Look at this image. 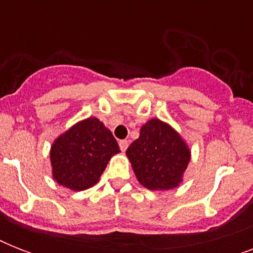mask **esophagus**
Here are the masks:
<instances>
[{
    "instance_id": "34e87169",
    "label": "esophagus",
    "mask_w": 253,
    "mask_h": 253,
    "mask_svg": "<svg viewBox=\"0 0 253 253\" xmlns=\"http://www.w3.org/2000/svg\"><path fill=\"white\" fill-rule=\"evenodd\" d=\"M127 147H128V142L127 140H119V148H121L122 152H125L127 150Z\"/></svg>"
}]
</instances>
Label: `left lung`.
<instances>
[{"label": "left lung", "instance_id": "left-lung-1", "mask_svg": "<svg viewBox=\"0 0 253 253\" xmlns=\"http://www.w3.org/2000/svg\"><path fill=\"white\" fill-rule=\"evenodd\" d=\"M126 155L138 181L150 190L177 188L190 162V150L184 139L158 118L143 125Z\"/></svg>", "mask_w": 253, "mask_h": 253}]
</instances>
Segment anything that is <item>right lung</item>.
Segmentation results:
<instances>
[{"mask_svg":"<svg viewBox=\"0 0 253 253\" xmlns=\"http://www.w3.org/2000/svg\"><path fill=\"white\" fill-rule=\"evenodd\" d=\"M119 152L111 131L99 119L89 117L52 143L49 159L53 180L75 192L91 188L98 182L109 160Z\"/></svg>","mask_w":253,"mask_h":253,"instance_id":"add662e5","label":"right lung"}]
</instances>
